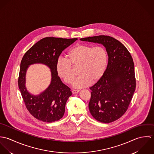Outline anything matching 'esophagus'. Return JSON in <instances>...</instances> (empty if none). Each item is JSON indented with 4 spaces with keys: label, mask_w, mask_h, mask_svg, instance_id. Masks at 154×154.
<instances>
[{
    "label": "esophagus",
    "mask_w": 154,
    "mask_h": 154,
    "mask_svg": "<svg viewBox=\"0 0 154 154\" xmlns=\"http://www.w3.org/2000/svg\"><path fill=\"white\" fill-rule=\"evenodd\" d=\"M72 92L73 94H78V92H79V90H72Z\"/></svg>",
    "instance_id": "1"
}]
</instances>
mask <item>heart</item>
Wrapping results in <instances>:
<instances>
[{"instance_id":"obj_1","label":"heart","mask_w":154,"mask_h":154,"mask_svg":"<svg viewBox=\"0 0 154 154\" xmlns=\"http://www.w3.org/2000/svg\"><path fill=\"white\" fill-rule=\"evenodd\" d=\"M66 60H59L56 65L57 73L66 83H72L75 73L72 68L79 67L80 76L73 83L75 88H82L91 82H97L104 75L107 65L108 56L102 46L92 47L86 44L76 45L70 49Z\"/></svg>"}]
</instances>
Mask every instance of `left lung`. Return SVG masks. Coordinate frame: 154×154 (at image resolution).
I'll use <instances>...</instances> for the list:
<instances>
[{
    "instance_id": "1",
    "label": "left lung",
    "mask_w": 154,
    "mask_h": 154,
    "mask_svg": "<svg viewBox=\"0 0 154 154\" xmlns=\"http://www.w3.org/2000/svg\"><path fill=\"white\" fill-rule=\"evenodd\" d=\"M103 44L109 61L103 77L92 87L89 109L98 122L109 123L128 110L135 91L136 79L132 56L126 47L113 37L98 35L81 38Z\"/></svg>"
}]
</instances>
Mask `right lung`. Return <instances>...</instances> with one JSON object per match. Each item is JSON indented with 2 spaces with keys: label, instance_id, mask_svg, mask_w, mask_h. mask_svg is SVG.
I'll return each mask as SVG.
<instances>
[{
  "label": "right lung",
  "instance_id": "1",
  "mask_svg": "<svg viewBox=\"0 0 154 154\" xmlns=\"http://www.w3.org/2000/svg\"><path fill=\"white\" fill-rule=\"evenodd\" d=\"M77 40L45 37L32 45L22 57L18 87L27 110L40 121L54 122L64 115L66 101L72 95V92L59 77L56 65L62 51ZM37 63L43 64L50 68L52 79L49 86L43 92L38 95H33L26 88L25 76L28 67Z\"/></svg>",
  "mask_w": 154,
  "mask_h": 154
}]
</instances>
